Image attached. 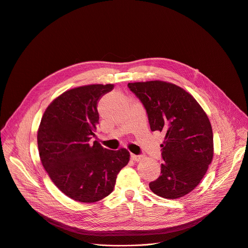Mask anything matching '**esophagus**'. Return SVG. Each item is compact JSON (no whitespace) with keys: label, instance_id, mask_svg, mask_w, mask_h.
<instances>
[{"label":"esophagus","instance_id":"1","mask_svg":"<svg viewBox=\"0 0 248 248\" xmlns=\"http://www.w3.org/2000/svg\"><path fill=\"white\" fill-rule=\"evenodd\" d=\"M130 159L132 161L138 162V161H140L141 159H142V156H141V155H135V154H130Z\"/></svg>","mask_w":248,"mask_h":248}]
</instances>
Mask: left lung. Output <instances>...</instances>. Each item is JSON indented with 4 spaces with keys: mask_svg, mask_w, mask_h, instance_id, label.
<instances>
[{
    "mask_svg": "<svg viewBox=\"0 0 248 248\" xmlns=\"http://www.w3.org/2000/svg\"><path fill=\"white\" fill-rule=\"evenodd\" d=\"M129 90L142 103L150 128L165 133L161 175L150 189L167 199L192 191L213 159V132L197 101L186 90L164 81L134 82Z\"/></svg>",
    "mask_w": 248,
    "mask_h": 248,
    "instance_id": "1",
    "label": "left lung"
}]
</instances>
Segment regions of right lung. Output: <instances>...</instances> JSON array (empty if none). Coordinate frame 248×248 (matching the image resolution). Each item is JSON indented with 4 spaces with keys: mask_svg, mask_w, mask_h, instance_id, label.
Here are the masks:
<instances>
[{
    "mask_svg": "<svg viewBox=\"0 0 248 248\" xmlns=\"http://www.w3.org/2000/svg\"><path fill=\"white\" fill-rule=\"evenodd\" d=\"M113 84H92L65 91L45 111L37 134L42 165L66 196L91 203L108 196L127 165L126 149H106L97 141L98 102Z\"/></svg>",
    "mask_w": 248,
    "mask_h": 248,
    "instance_id": "obj_1",
    "label": "right lung"
}]
</instances>
